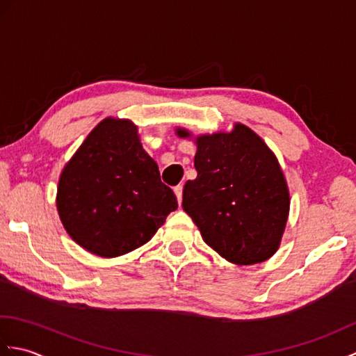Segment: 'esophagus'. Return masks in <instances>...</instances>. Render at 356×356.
Masks as SVG:
<instances>
[{"instance_id":"1","label":"esophagus","mask_w":356,"mask_h":356,"mask_svg":"<svg viewBox=\"0 0 356 356\" xmlns=\"http://www.w3.org/2000/svg\"><path fill=\"white\" fill-rule=\"evenodd\" d=\"M174 194H176V197H177V202L180 203L182 202V194H184V185H177V186H174Z\"/></svg>"}]
</instances>
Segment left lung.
Instances as JSON below:
<instances>
[{
	"mask_svg": "<svg viewBox=\"0 0 356 356\" xmlns=\"http://www.w3.org/2000/svg\"><path fill=\"white\" fill-rule=\"evenodd\" d=\"M194 166L197 177L185 184L182 207L203 241L236 264L274 255L289 214V191L266 143L236 124L231 133L200 136Z\"/></svg>",
	"mask_w": 356,
	"mask_h": 356,
	"instance_id": "obj_1",
	"label": "left lung"
}]
</instances>
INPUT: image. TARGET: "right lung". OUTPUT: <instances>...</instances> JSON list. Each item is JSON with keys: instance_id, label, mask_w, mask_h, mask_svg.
<instances>
[{"instance_id": "add662e5", "label": "right lung", "mask_w": 356, "mask_h": 356, "mask_svg": "<svg viewBox=\"0 0 356 356\" xmlns=\"http://www.w3.org/2000/svg\"><path fill=\"white\" fill-rule=\"evenodd\" d=\"M56 205L79 246L118 257L147 243L177 209V199L142 148L138 128L105 119L65 165Z\"/></svg>"}]
</instances>
